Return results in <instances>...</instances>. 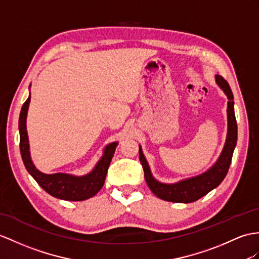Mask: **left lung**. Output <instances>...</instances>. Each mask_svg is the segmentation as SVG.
<instances>
[{
  "instance_id": "obj_1",
  "label": "left lung",
  "mask_w": 259,
  "mask_h": 259,
  "mask_svg": "<svg viewBox=\"0 0 259 259\" xmlns=\"http://www.w3.org/2000/svg\"><path fill=\"white\" fill-rule=\"evenodd\" d=\"M215 82L229 99L228 110H226L228 112V135H226L222 153L219 156L218 160L213 163V166L203 174L191 178L182 179L175 184H163V182L157 180L151 174L146 157L144 156L140 145V160L144 168L145 180L156 197L169 201V202L191 203L215 189L228 174L233 151L235 149L237 142V124L234 113V101H233L234 98H233L232 90L226 80L217 74Z\"/></svg>"
}]
</instances>
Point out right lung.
Here are the masks:
<instances>
[{
    "mask_svg": "<svg viewBox=\"0 0 259 259\" xmlns=\"http://www.w3.org/2000/svg\"><path fill=\"white\" fill-rule=\"evenodd\" d=\"M30 88V85H29ZM30 94L22 106L18 130H20V149L22 159L27 171L44 190L57 199L66 201H83L96 195L103 187L110 162L115 153L118 143L113 142L106 145L103 155L89 174L74 176L70 174H44L34 165L30 157L29 141L26 128V118Z\"/></svg>",
    "mask_w": 259,
    "mask_h": 259,
    "instance_id": "right-lung-1",
    "label": "right lung"
}]
</instances>
